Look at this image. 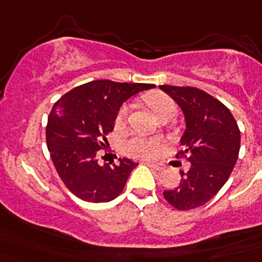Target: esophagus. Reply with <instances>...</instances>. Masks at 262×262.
Returning <instances> with one entry per match:
<instances>
[{
    "label": "esophagus",
    "mask_w": 262,
    "mask_h": 262,
    "mask_svg": "<svg viewBox=\"0 0 262 262\" xmlns=\"http://www.w3.org/2000/svg\"><path fill=\"white\" fill-rule=\"evenodd\" d=\"M144 164H147L148 167L154 168L156 171H162L164 170V164L163 163H154V162H143Z\"/></svg>",
    "instance_id": "esophagus-1"
}]
</instances>
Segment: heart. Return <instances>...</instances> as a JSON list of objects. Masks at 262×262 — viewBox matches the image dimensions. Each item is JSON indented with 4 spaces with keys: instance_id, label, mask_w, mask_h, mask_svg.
<instances>
[{
    "instance_id": "heart-1",
    "label": "heart",
    "mask_w": 262,
    "mask_h": 262,
    "mask_svg": "<svg viewBox=\"0 0 262 262\" xmlns=\"http://www.w3.org/2000/svg\"><path fill=\"white\" fill-rule=\"evenodd\" d=\"M145 102L149 106L154 114L158 117L162 113L166 111H175V103L168 95L162 94V92H155V94H149L145 96ZM127 113H129V107L126 104L119 107L118 113H117V118L115 123L117 125H122L126 121ZM163 147V141L159 137H149V136H135L126 143V152L133 158H139V159H154L160 154V149Z\"/></svg>"
}]
</instances>
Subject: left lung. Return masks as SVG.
<instances>
[{
	"mask_svg": "<svg viewBox=\"0 0 262 262\" xmlns=\"http://www.w3.org/2000/svg\"><path fill=\"white\" fill-rule=\"evenodd\" d=\"M159 88L182 110L186 127L177 158L186 156L190 162L189 171H181L179 186L163 195L174 208L187 211L208 203L227 182L239 154L241 132L231 111L207 92L194 87Z\"/></svg>",
	"mask_w": 262,
	"mask_h": 262,
	"instance_id": "obj_1",
	"label": "left lung"
}]
</instances>
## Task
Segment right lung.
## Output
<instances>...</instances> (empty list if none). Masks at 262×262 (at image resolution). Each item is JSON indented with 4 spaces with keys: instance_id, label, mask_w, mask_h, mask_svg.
<instances>
[{
    "instance_id": "1",
    "label": "right lung",
    "mask_w": 262,
    "mask_h": 262,
    "mask_svg": "<svg viewBox=\"0 0 262 262\" xmlns=\"http://www.w3.org/2000/svg\"><path fill=\"white\" fill-rule=\"evenodd\" d=\"M154 84L95 80L73 88L55 102L47 119L46 141L55 170L69 190L88 203H108L121 194L137 166L123 158L117 164H99L123 102Z\"/></svg>"
}]
</instances>
